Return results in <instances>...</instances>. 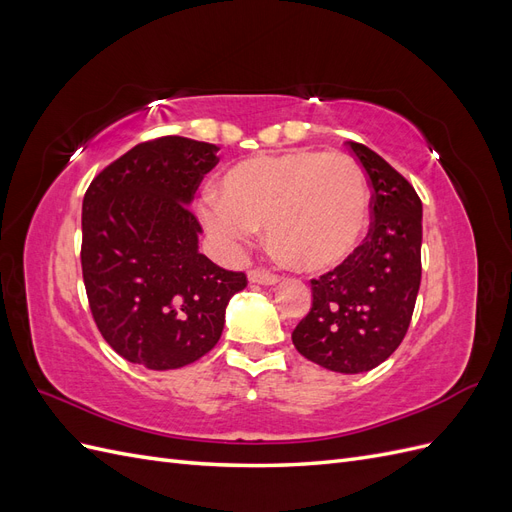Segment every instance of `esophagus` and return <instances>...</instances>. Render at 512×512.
Wrapping results in <instances>:
<instances>
[{"label": "esophagus", "mask_w": 512, "mask_h": 512, "mask_svg": "<svg viewBox=\"0 0 512 512\" xmlns=\"http://www.w3.org/2000/svg\"><path fill=\"white\" fill-rule=\"evenodd\" d=\"M247 277H250L252 284H262V286H275L277 282H280V277H277V275L260 271V269H252L250 273H247Z\"/></svg>", "instance_id": "esophagus-1"}]
</instances>
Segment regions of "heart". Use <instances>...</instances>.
I'll return each instance as SVG.
<instances>
[{"instance_id": "1", "label": "heart", "mask_w": 512, "mask_h": 512, "mask_svg": "<svg viewBox=\"0 0 512 512\" xmlns=\"http://www.w3.org/2000/svg\"><path fill=\"white\" fill-rule=\"evenodd\" d=\"M215 198L198 207L205 226L239 252L265 224L273 252L307 273L346 262L363 243L369 185L363 168L344 153L292 149L228 168Z\"/></svg>"}]
</instances>
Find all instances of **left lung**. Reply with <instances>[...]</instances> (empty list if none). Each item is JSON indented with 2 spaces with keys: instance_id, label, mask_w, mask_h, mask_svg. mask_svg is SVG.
<instances>
[{
  "instance_id": "8db88e82",
  "label": "left lung",
  "mask_w": 512,
  "mask_h": 512,
  "mask_svg": "<svg viewBox=\"0 0 512 512\" xmlns=\"http://www.w3.org/2000/svg\"><path fill=\"white\" fill-rule=\"evenodd\" d=\"M371 183V228L346 262L312 280V309L292 331L305 359L361 374L384 363L406 337L421 286L423 205L376 151L348 141Z\"/></svg>"
}]
</instances>
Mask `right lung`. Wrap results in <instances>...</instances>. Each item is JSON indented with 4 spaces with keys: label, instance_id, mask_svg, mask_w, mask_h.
I'll return each instance as SVG.
<instances>
[{
    "label": "right lung",
    "instance_id": "right-lung-1",
    "mask_svg": "<svg viewBox=\"0 0 512 512\" xmlns=\"http://www.w3.org/2000/svg\"><path fill=\"white\" fill-rule=\"evenodd\" d=\"M220 147L162 136L123 153L83 198V282L117 354L147 369L190 365L220 342L226 305L247 286L198 252L188 209Z\"/></svg>",
    "mask_w": 512,
    "mask_h": 512
}]
</instances>
